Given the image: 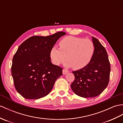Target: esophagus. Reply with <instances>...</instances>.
<instances>
[{
	"label": "esophagus",
	"mask_w": 123,
	"mask_h": 123,
	"mask_svg": "<svg viewBox=\"0 0 123 123\" xmlns=\"http://www.w3.org/2000/svg\"><path fill=\"white\" fill-rule=\"evenodd\" d=\"M68 72V71L67 70H65V69H63L62 70V73L63 74H67Z\"/></svg>",
	"instance_id": "1"
}]
</instances>
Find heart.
Masks as SVG:
<instances>
[{
	"label": "heart",
	"instance_id": "b5f03b06",
	"mask_svg": "<svg viewBox=\"0 0 123 123\" xmlns=\"http://www.w3.org/2000/svg\"><path fill=\"white\" fill-rule=\"evenodd\" d=\"M60 49L53 47L50 56L53 63L59 65L67 60L68 67L79 70L89 63L94 55L95 46L90 39L72 36L63 38L59 42Z\"/></svg>",
	"mask_w": 123,
	"mask_h": 123
}]
</instances>
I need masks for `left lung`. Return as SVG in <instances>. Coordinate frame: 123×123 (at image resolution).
<instances>
[{
	"mask_svg": "<svg viewBox=\"0 0 123 123\" xmlns=\"http://www.w3.org/2000/svg\"><path fill=\"white\" fill-rule=\"evenodd\" d=\"M95 46L94 55L86 66L73 71L75 80L71 87L76 95L91 98L101 94L108 84L111 66L105 48L98 39L92 37Z\"/></svg>",
	"mask_w": 123,
	"mask_h": 123,
	"instance_id": "obj_1",
	"label": "left lung"
}]
</instances>
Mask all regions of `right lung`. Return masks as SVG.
<instances>
[{
	"instance_id": "1",
	"label": "right lung",
	"mask_w": 123,
	"mask_h": 123,
	"mask_svg": "<svg viewBox=\"0 0 123 123\" xmlns=\"http://www.w3.org/2000/svg\"><path fill=\"white\" fill-rule=\"evenodd\" d=\"M65 34L33 36L19 47L12 59L11 74L16 90L24 98L36 99L47 95L62 75V68L51 62L50 51Z\"/></svg>"
}]
</instances>
